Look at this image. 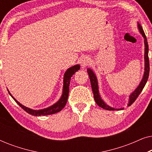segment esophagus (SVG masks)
<instances>
[{
	"mask_svg": "<svg viewBox=\"0 0 152 152\" xmlns=\"http://www.w3.org/2000/svg\"><path fill=\"white\" fill-rule=\"evenodd\" d=\"M80 63L82 67H86L91 63V59L87 57H83L80 59Z\"/></svg>",
	"mask_w": 152,
	"mask_h": 152,
	"instance_id": "esophagus-1",
	"label": "esophagus"
}]
</instances>
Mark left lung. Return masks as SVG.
Here are the masks:
<instances>
[{"label":"left lung","mask_w":152,"mask_h":152,"mask_svg":"<svg viewBox=\"0 0 152 152\" xmlns=\"http://www.w3.org/2000/svg\"><path fill=\"white\" fill-rule=\"evenodd\" d=\"M138 24V29L140 30L141 34H142V37H144L145 39V73L144 76H143V78L142 81H141L140 84H139L136 90L134 91V92H133L131 95L129 96V102L128 106L132 105L133 103L134 102L135 100L137 99V97H138V95H140V93L142 92L143 88H144L145 84L147 82V80H148L149 77V57H148V52H149V46H148V43H147V37L145 36V34L143 31L142 26H140V24ZM87 72H88V74L89 75V78H90L91 84V88H92L93 92V95H94V99L95 102L99 107H100L103 109L106 110H109V111H114V110H121L123 109H113V108L110 107L109 106L104 102V101L101 99L100 96H99V91H98V84H97V78L94 72H93L92 70L88 69L87 70Z\"/></svg>","instance_id":"8db88e82"}]
</instances>
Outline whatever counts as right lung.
Returning <instances> with one entry per match:
<instances>
[{
  "label": "right lung",
  "instance_id": "add662e5",
  "mask_svg": "<svg viewBox=\"0 0 152 152\" xmlns=\"http://www.w3.org/2000/svg\"><path fill=\"white\" fill-rule=\"evenodd\" d=\"M80 65H75L72 67L68 68V69L66 70V72L64 74V88H63V94H62L61 98L59 101L57 102V103L53 104L51 107H50L47 109H41V110H32L31 109H29V108L25 107V106L22 105L21 104L18 102L16 100L15 98H14V97L10 94L9 92L10 95H11L16 103L18 104V105L20 106V107L22 108L24 111H26L27 113L32 115H36V116H39V115H50V114H53L55 113H57L61 111V109H64V107H65L66 104V102H67L68 100V93H69V86H70V79H71L72 76L75 73V72L77 71V70H80Z\"/></svg>",
  "mask_w": 152,
  "mask_h": 152
}]
</instances>
